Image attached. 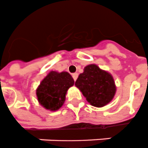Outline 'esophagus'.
<instances>
[{"mask_svg":"<svg viewBox=\"0 0 148 148\" xmlns=\"http://www.w3.org/2000/svg\"><path fill=\"white\" fill-rule=\"evenodd\" d=\"M72 77H73V78H74V81H75L77 80V77H78V74L77 73H74V74H72Z\"/></svg>","mask_w":148,"mask_h":148,"instance_id":"1","label":"esophagus"}]
</instances>
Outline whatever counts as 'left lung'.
Returning <instances> with one entry per match:
<instances>
[{"instance_id":"obj_1","label":"left lung","mask_w":148,"mask_h":148,"mask_svg":"<svg viewBox=\"0 0 148 148\" xmlns=\"http://www.w3.org/2000/svg\"><path fill=\"white\" fill-rule=\"evenodd\" d=\"M75 85L92 106L101 108L112 101L116 86L111 74L96 64L86 66L80 74Z\"/></svg>"}]
</instances>
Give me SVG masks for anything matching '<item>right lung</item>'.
Instances as JSON below:
<instances>
[{"mask_svg": "<svg viewBox=\"0 0 148 148\" xmlns=\"http://www.w3.org/2000/svg\"><path fill=\"white\" fill-rule=\"evenodd\" d=\"M74 81L67 72L51 71L40 82L36 90L38 102L47 110H57L64 103L67 90Z\"/></svg>", "mask_w": 148, "mask_h": 148, "instance_id": "add662e5", "label": "right lung"}]
</instances>
